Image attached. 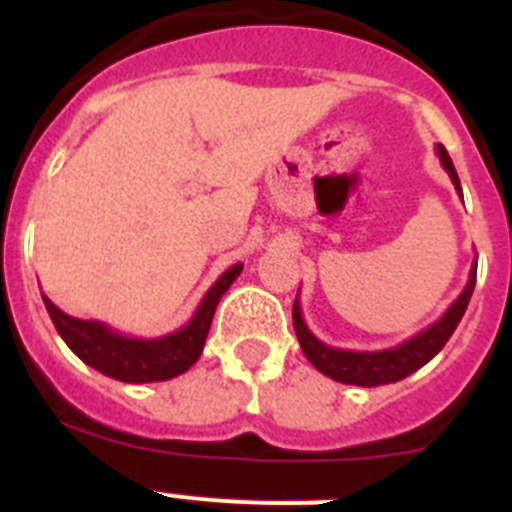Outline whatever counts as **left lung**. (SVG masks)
Here are the masks:
<instances>
[{
  "label": "left lung",
  "mask_w": 512,
  "mask_h": 512,
  "mask_svg": "<svg viewBox=\"0 0 512 512\" xmlns=\"http://www.w3.org/2000/svg\"><path fill=\"white\" fill-rule=\"evenodd\" d=\"M438 161L446 169V174L451 176L456 192L461 194L459 176H456L454 161L446 153V148L438 143L436 146ZM474 284H477V264H472L469 271L467 287L461 289V295L451 302V307L443 312L441 318L433 325H428L425 330L415 333L413 338L402 341L400 346L384 348V351H348V348H336L328 346V343L320 341L318 336H312V330L305 325L300 307V292H297L295 307H292V323H295L297 341L302 346V354L307 356L315 369L325 377L336 379L343 384H356V387H379V384H392L405 379L408 374L418 372L420 366H425L433 356L446 346V341L451 338V333L456 330L459 320L464 318L467 312L469 300H472Z\"/></svg>",
  "instance_id": "1"
}]
</instances>
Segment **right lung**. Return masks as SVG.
<instances>
[{
    "instance_id": "obj_1",
    "label": "right lung",
    "mask_w": 512,
    "mask_h": 512,
    "mask_svg": "<svg viewBox=\"0 0 512 512\" xmlns=\"http://www.w3.org/2000/svg\"><path fill=\"white\" fill-rule=\"evenodd\" d=\"M241 271L243 264H233L228 271H223L220 279L207 289V295L202 297L192 320L161 338L125 336V333H117L115 328L99 323V320L71 318L63 310H58L45 295L43 302L53 325H56L58 336L84 364L102 372L104 377L120 379V382H166V379L179 377V374L187 372L189 366L197 364L202 348H205L207 333H210L217 302L228 292V287L238 279Z\"/></svg>"
}]
</instances>
